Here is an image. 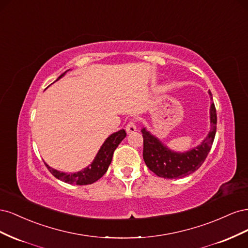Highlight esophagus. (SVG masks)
<instances>
[{"label": "esophagus", "mask_w": 248, "mask_h": 248, "mask_svg": "<svg viewBox=\"0 0 248 248\" xmlns=\"http://www.w3.org/2000/svg\"><path fill=\"white\" fill-rule=\"evenodd\" d=\"M125 129H126V131L128 132V133L137 131V124H136V122H134V121H129L128 123H127Z\"/></svg>", "instance_id": "esophagus-1"}]
</instances>
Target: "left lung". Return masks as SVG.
I'll return each mask as SVG.
<instances>
[{"label":"left lung","mask_w":248,"mask_h":248,"mask_svg":"<svg viewBox=\"0 0 248 248\" xmlns=\"http://www.w3.org/2000/svg\"><path fill=\"white\" fill-rule=\"evenodd\" d=\"M210 123L211 129L202 144L184 153L171 151L146 128H142V157L149 170L164 179L183 178L196 171L205 161L215 138L217 116L214 103H211L210 107Z\"/></svg>","instance_id":"obj_1"}]
</instances>
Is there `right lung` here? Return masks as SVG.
I'll return each instance as SVG.
<instances>
[{
	"label": "right lung",
	"mask_w": 248,
	"mask_h": 248,
	"mask_svg": "<svg viewBox=\"0 0 248 248\" xmlns=\"http://www.w3.org/2000/svg\"><path fill=\"white\" fill-rule=\"evenodd\" d=\"M67 71L62 73L61 76L59 77V78L64 77ZM125 137H126V132L124 129L110 134V136L106 140V141L103 142V145L101 146L98 153H97L93 162L90 164L89 167L85 168L84 170H79L78 172H71V174L70 172L69 174L68 172H63L50 168L46 162L44 163H46V168L48 169V170L51 172V174L63 182L69 183V184H77V185L92 184L106 174L111 162L114 151L119 146L120 142L124 140Z\"/></svg>",
	"instance_id": "1"
}]
</instances>
